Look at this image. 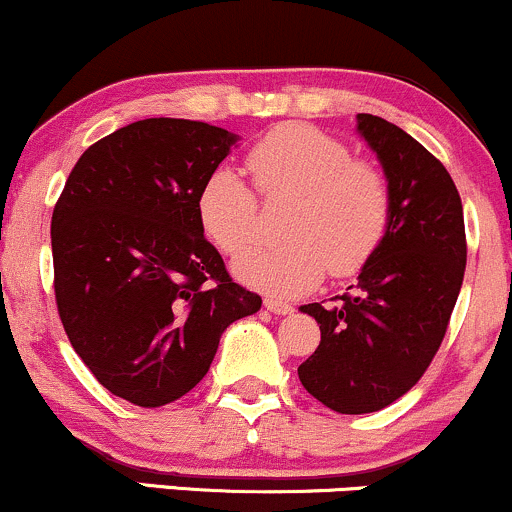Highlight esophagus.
I'll return each mask as SVG.
<instances>
[{"label":"esophagus","mask_w":512,"mask_h":512,"mask_svg":"<svg viewBox=\"0 0 512 512\" xmlns=\"http://www.w3.org/2000/svg\"><path fill=\"white\" fill-rule=\"evenodd\" d=\"M266 309L273 314H292V304L290 302H283V300H273V297H268L266 300Z\"/></svg>","instance_id":"obj_1"}]
</instances>
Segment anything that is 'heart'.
Instances as JSON below:
<instances>
[{
    "label": "heart",
    "instance_id": "obj_1",
    "mask_svg": "<svg viewBox=\"0 0 512 512\" xmlns=\"http://www.w3.org/2000/svg\"><path fill=\"white\" fill-rule=\"evenodd\" d=\"M263 198H295L285 222L290 241L251 246L258 237V195L237 171L215 169L198 193V220L212 244L237 256L241 283L292 297L329 271L358 273L382 244L392 215L387 176L329 132L312 125H280L246 154Z\"/></svg>",
    "mask_w": 512,
    "mask_h": 512
}]
</instances>
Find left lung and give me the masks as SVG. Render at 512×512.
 I'll return each mask as SVG.
<instances>
[{
	"mask_svg": "<svg viewBox=\"0 0 512 512\" xmlns=\"http://www.w3.org/2000/svg\"><path fill=\"white\" fill-rule=\"evenodd\" d=\"M358 132L392 191L387 234L353 292L329 307H300L317 319L321 341L297 375L338 413L380 411L421 380L445 338L467 266L462 200L445 166L380 116L358 113Z\"/></svg>",
	"mask_w": 512,
	"mask_h": 512,
	"instance_id": "8db88e82",
	"label": "left lung"
}]
</instances>
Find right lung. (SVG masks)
<instances>
[{
  "instance_id": "1",
  "label": "right lung",
  "mask_w": 512,
  "mask_h": 512,
  "mask_svg": "<svg viewBox=\"0 0 512 512\" xmlns=\"http://www.w3.org/2000/svg\"><path fill=\"white\" fill-rule=\"evenodd\" d=\"M237 140L200 120H137L86 149L53 210L67 338L108 392L142 409L191 392L227 326L261 309L198 220L200 188Z\"/></svg>"
}]
</instances>
